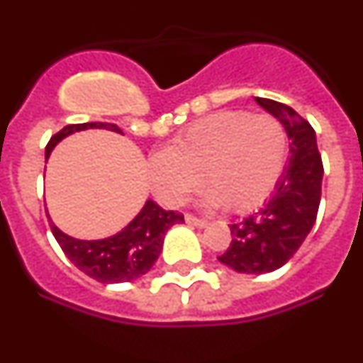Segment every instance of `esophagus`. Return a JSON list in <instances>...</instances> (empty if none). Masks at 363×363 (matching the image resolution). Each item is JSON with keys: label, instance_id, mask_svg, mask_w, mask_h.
Masks as SVG:
<instances>
[{"label": "esophagus", "instance_id": "1", "mask_svg": "<svg viewBox=\"0 0 363 363\" xmlns=\"http://www.w3.org/2000/svg\"><path fill=\"white\" fill-rule=\"evenodd\" d=\"M185 221H187V223H192V225H196V227H205L207 223H209V221L203 220V218H198L191 213L185 214Z\"/></svg>", "mask_w": 363, "mask_h": 363}]
</instances>
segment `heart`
<instances>
[{
	"instance_id": "heart-1",
	"label": "heart",
	"mask_w": 363,
	"mask_h": 363,
	"mask_svg": "<svg viewBox=\"0 0 363 363\" xmlns=\"http://www.w3.org/2000/svg\"><path fill=\"white\" fill-rule=\"evenodd\" d=\"M289 134L280 118L220 111L194 121L149 162L154 192L176 207L201 184L207 201L247 213L269 198L287 163Z\"/></svg>"
}]
</instances>
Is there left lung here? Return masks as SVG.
Listing matches in <instances>:
<instances>
[{
  "label": "left lung",
  "mask_w": 363,
  "mask_h": 363,
  "mask_svg": "<svg viewBox=\"0 0 363 363\" xmlns=\"http://www.w3.org/2000/svg\"><path fill=\"white\" fill-rule=\"evenodd\" d=\"M255 99L285 125L291 138V158L271 200L258 213L230 223L233 242L218 256L221 264L247 274L277 271L293 258L316 221L323 178L316 133L309 121L289 105L267 98Z\"/></svg>",
  "instance_id": "left-lung-1"
}]
</instances>
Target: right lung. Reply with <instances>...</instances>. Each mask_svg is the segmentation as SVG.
I'll list each match as a JSON object with an SVG mask.
<instances>
[{
    "instance_id": "add662e5",
    "label": "right lung",
    "mask_w": 363,
    "mask_h": 363,
    "mask_svg": "<svg viewBox=\"0 0 363 363\" xmlns=\"http://www.w3.org/2000/svg\"><path fill=\"white\" fill-rule=\"evenodd\" d=\"M83 129H108L120 133V127L105 121L94 123H72L63 127L50 138L45 147V156L49 158L50 150L60 140ZM176 223H184V214L176 211H165L154 201H147L142 213L138 214L121 233L111 238L86 240L70 238L50 221V230L57 240L62 251L79 271L101 284H121L143 277L150 271L158 259L163 247L165 233Z\"/></svg>"
}]
</instances>
